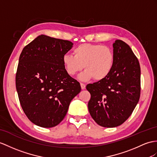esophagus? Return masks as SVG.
<instances>
[{"label":"esophagus","instance_id":"34e87169","mask_svg":"<svg viewBox=\"0 0 157 157\" xmlns=\"http://www.w3.org/2000/svg\"><path fill=\"white\" fill-rule=\"evenodd\" d=\"M81 89H82V90L85 89V88H86V85H85V84H83V83H81Z\"/></svg>","mask_w":157,"mask_h":157}]
</instances>
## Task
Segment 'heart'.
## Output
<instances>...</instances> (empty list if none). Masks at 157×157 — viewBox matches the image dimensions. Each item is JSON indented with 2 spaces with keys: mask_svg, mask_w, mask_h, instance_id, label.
I'll list each match as a JSON object with an SVG mask.
<instances>
[{
  "mask_svg": "<svg viewBox=\"0 0 157 157\" xmlns=\"http://www.w3.org/2000/svg\"><path fill=\"white\" fill-rule=\"evenodd\" d=\"M73 55H63L64 68L68 75L74 76L82 69L84 65L86 70L78 76L83 81L93 78L96 81H101L107 77L113 68V52L106 46L83 43L75 48Z\"/></svg>",
  "mask_w": 157,
  "mask_h": 157,
  "instance_id": "heart-1",
  "label": "heart"
}]
</instances>
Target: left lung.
<instances>
[{
	"label": "left lung",
	"mask_w": 157,
	"mask_h": 157,
	"mask_svg": "<svg viewBox=\"0 0 157 157\" xmlns=\"http://www.w3.org/2000/svg\"><path fill=\"white\" fill-rule=\"evenodd\" d=\"M114 65L107 77L86 85L90 93L88 108L94 121L103 127L123 124L133 112L140 94V67L129 46L113 43Z\"/></svg>",
	"instance_id": "8db88e82"
}]
</instances>
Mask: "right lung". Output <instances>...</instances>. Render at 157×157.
<instances>
[{"mask_svg":"<svg viewBox=\"0 0 157 157\" xmlns=\"http://www.w3.org/2000/svg\"><path fill=\"white\" fill-rule=\"evenodd\" d=\"M72 45L71 41L41 34L22 51L16 88L22 109L34 124L44 128L59 124L81 92L80 83L63 63V55Z\"/></svg>","mask_w":157,"mask_h":157,"instance_id":"add662e5","label":"right lung"}]
</instances>
